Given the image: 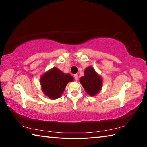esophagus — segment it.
I'll list each match as a JSON object with an SVG mask.
<instances>
[{
    "label": "esophagus",
    "instance_id": "esophagus-1",
    "mask_svg": "<svg viewBox=\"0 0 147 147\" xmlns=\"http://www.w3.org/2000/svg\"><path fill=\"white\" fill-rule=\"evenodd\" d=\"M74 80H78V74H74Z\"/></svg>",
    "mask_w": 147,
    "mask_h": 147
}]
</instances>
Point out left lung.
Here are the masks:
<instances>
[{"instance_id":"8db88e82","label":"left lung","mask_w":147,"mask_h":147,"mask_svg":"<svg viewBox=\"0 0 147 147\" xmlns=\"http://www.w3.org/2000/svg\"><path fill=\"white\" fill-rule=\"evenodd\" d=\"M80 81L85 91L91 96H94L97 94L102 85L101 77L91 67H89L86 69L84 76L81 77Z\"/></svg>"}]
</instances>
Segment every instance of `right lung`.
Here are the masks:
<instances>
[{"instance_id": "add662e5", "label": "right lung", "mask_w": 147, "mask_h": 147, "mask_svg": "<svg viewBox=\"0 0 147 147\" xmlns=\"http://www.w3.org/2000/svg\"><path fill=\"white\" fill-rule=\"evenodd\" d=\"M73 80V77L70 74H65L54 67L45 73L40 81L45 94L51 99H57L61 96L67 83Z\"/></svg>"}]
</instances>
